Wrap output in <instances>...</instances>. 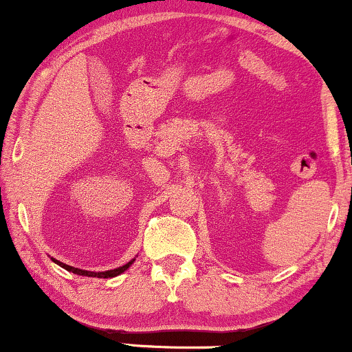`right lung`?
<instances>
[{
	"instance_id": "add662e5",
	"label": "right lung",
	"mask_w": 352,
	"mask_h": 352,
	"mask_svg": "<svg viewBox=\"0 0 352 352\" xmlns=\"http://www.w3.org/2000/svg\"><path fill=\"white\" fill-rule=\"evenodd\" d=\"M54 261V263H58L59 266H63L64 270H67V272H72L74 274H82V276H92V278H114V276H117V274H120V273H124L125 270L129 268V266L132 265V261H129L127 265H124V266H119V268H116V270H109V272H100V273H94V272H86V270H79V268H74V266H69V265H64V263H60V261H58V260H52Z\"/></svg>"
}]
</instances>
